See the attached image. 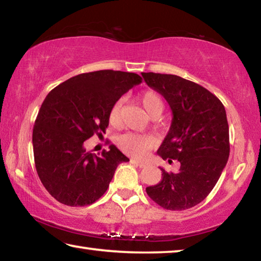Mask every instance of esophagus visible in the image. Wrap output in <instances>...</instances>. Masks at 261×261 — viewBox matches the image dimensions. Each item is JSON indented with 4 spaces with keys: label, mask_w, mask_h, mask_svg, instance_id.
Listing matches in <instances>:
<instances>
[{
    "label": "esophagus",
    "mask_w": 261,
    "mask_h": 261,
    "mask_svg": "<svg viewBox=\"0 0 261 261\" xmlns=\"http://www.w3.org/2000/svg\"><path fill=\"white\" fill-rule=\"evenodd\" d=\"M132 163H135L136 166H138L139 168H145L147 166V162H144V161H138V160H131Z\"/></svg>",
    "instance_id": "obj_1"
}]
</instances>
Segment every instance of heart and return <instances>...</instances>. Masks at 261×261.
<instances>
[{
	"label": "heart",
	"mask_w": 261,
	"mask_h": 261,
	"mask_svg": "<svg viewBox=\"0 0 261 261\" xmlns=\"http://www.w3.org/2000/svg\"><path fill=\"white\" fill-rule=\"evenodd\" d=\"M139 100L141 105L144 106L145 110H146L149 116H159L162 113L163 103L160 96H159L155 92L153 91H145L139 96ZM120 113H121V102H116L113 108L110 109L109 113V123L112 125H115L118 123L120 120ZM154 141L151 137L139 135V134H125L120 137L118 139V146L121 147L122 151L130 154L132 156H144L146 155L147 152L153 147Z\"/></svg>",
	"instance_id": "obj_1"
}]
</instances>
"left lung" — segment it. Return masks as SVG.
<instances>
[{"mask_svg": "<svg viewBox=\"0 0 261 261\" xmlns=\"http://www.w3.org/2000/svg\"><path fill=\"white\" fill-rule=\"evenodd\" d=\"M165 96L173 122L158 149L163 160L179 162L177 173L161 168L162 180L147 187L148 197L169 211H184L208 196L226 167L230 145L226 109L205 87L175 74L141 72Z\"/></svg>", "mask_w": 261, "mask_h": 261, "instance_id": "8db88e82", "label": "left lung"}]
</instances>
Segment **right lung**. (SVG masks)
Instances as JSON below:
<instances>
[{"instance_id": "obj_1", "label": "right lung", "mask_w": 261, "mask_h": 261, "mask_svg": "<svg viewBox=\"0 0 261 261\" xmlns=\"http://www.w3.org/2000/svg\"><path fill=\"white\" fill-rule=\"evenodd\" d=\"M140 83L134 72L100 70L68 79L43 100L33 127L34 163L43 187L61 204H93L107 191L117 166L129 161L114 145L96 156L84 141L102 137L110 109Z\"/></svg>"}]
</instances>
